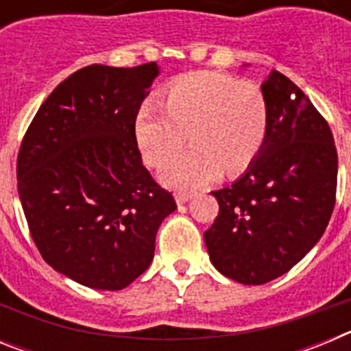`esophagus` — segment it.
<instances>
[{
	"label": "esophagus",
	"mask_w": 351,
	"mask_h": 351,
	"mask_svg": "<svg viewBox=\"0 0 351 351\" xmlns=\"http://www.w3.org/2000/svg\"><path fill=\"white\" fill-rule=\"evenodd\" d=\"M191 197H193V195L188 193V191H178V193H176V202H178L179 206H182V204H186L188 200H191Z\"/></svg>",
	"instance_id": "obj_1"
}]
</instances>
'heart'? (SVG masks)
<instances>
[{"mask_svg": "<svg viewBox=\"0 0 351 351\" xmlns=\"http://www.w3.org/2000/svg\"><path fill=\"white\" fill-rule=\"evenodd\" d=\"M269 128L262 89L218 71H198L167 91L163 107L147 101L135 119L144 160L163 167L188 141L191 149L161 172L176 188H200L223 172L235 176L255 161Z\"/></svg>", "mask_w": 351, "mask_h": 351, "instance_id": "1", "label": "heart"}]
</instances>
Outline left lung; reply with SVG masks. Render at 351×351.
<instances>
[{
    "mask_svg": "<svg viewBox=\"0 0 351 351\" xmlns=\"http://www.w3.org/2000/svg\"><path fill=\"white\" fill-rule=\"evenodd\" d=\"M269 128L262 151L230 186L204 239L213 265L243 285L283 276L313 250L332 216L337 153L309 98L280 71L262 84Z\"/></svg>",
    "mask_w": 351,
    "mask_h": 351,
    "instance_id": "1",
    "label": "left lung"
}]
</instances>
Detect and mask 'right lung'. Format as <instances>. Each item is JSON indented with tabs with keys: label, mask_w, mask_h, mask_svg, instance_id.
<instances>
[{
	"label": "right lung",
	"mask_w": 351,
	"mask_h": 351,
	"mask_svg": "<svg viewBox=\"0 0 351 351\" xmlns=\"http://www.w3.org/2000/svg\"><path fill=\"white\" fill-rule=\"evenodd\" d=\"M156 63L71 73L31 121L17 188L31 237L54 271L123 290L151 265L161 221L178 209L142 165L135 119Z\"/></svg>",
	"instance_id": "1"
}]
</instances>
